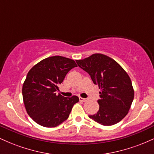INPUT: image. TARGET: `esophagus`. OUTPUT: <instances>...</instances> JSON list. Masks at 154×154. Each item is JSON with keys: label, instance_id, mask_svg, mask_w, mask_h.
<instances>
[{"label": "esophagus", "instance_id": "34e87169", "mask_svg": "<svg viewBox=\"0 0 154 154\" xmlns=\"http://www.w3.org/2000/svg\"><path fill=\"white\" fill-rule=\"evenodd\" d=\"M79 100L82 102H86L88 100L87 98H79Z\"/></svg>", "mask_w": 154, "mask_h": 154}]
</instances>
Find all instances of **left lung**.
<instances>
[{"mask_svg":"<svg viewBox=\"0 0 154 154\" xmlns=\"http://www.w3.org/2000/svg\"><path fill=\"white\" fill-rule=\"evenodd\" d=\"M76 62L101 89L98 100L99 110L89 117L105 126L121 121L128 114L134 98V90L128 73L114 59L100 54Z\"/></svg>","mask_w":154,"mask_h":154,"instance_id":"8db88e82","label":"left lung"}]
</instances>
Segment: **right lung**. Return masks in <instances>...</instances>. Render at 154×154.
Instances as JSON below:
<instances>
[{
  "label": "right lung",
  "instance_id": "right-lung-1",
  "mask_svg": "<svg viewBox=\"0 0 154 154\" xmlns=\"http://www.w3.org/2000/svg\"><path fill=\"white\" fill-rule=\"evenodd\" d=\"M77 66L74 60L55 56L42 60L29 70L22 95L26 112L35 122L54 128L67 119L79 98H66L56 92L66 74Z\"/></svg>",
  "mask_w": 154,
  "mask_h": 154
}]
</instances>
